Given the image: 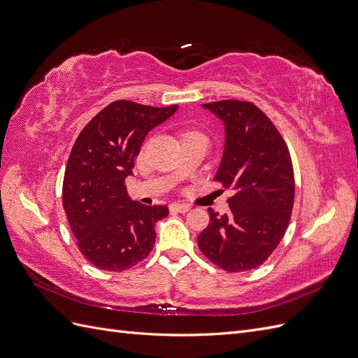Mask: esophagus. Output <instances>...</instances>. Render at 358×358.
<instances>
[{
  "label": "esophagus",
  "instance_id": "esophagus-1",
  "mask_svg": "<svg viewBox=\"0 0 358 358\" xmlns=\"http://www.w3.org/2000/svg\"><path fill=\"white\" fill-rule=\"evenodd\" d=\"M171 209H175V210H178L180 213H185V212H188L191 209V206L185 204V203H175V204H171Z\"/></svg>",
  "mask_w": 358,
  "mask_h": 358
}]
</instances>
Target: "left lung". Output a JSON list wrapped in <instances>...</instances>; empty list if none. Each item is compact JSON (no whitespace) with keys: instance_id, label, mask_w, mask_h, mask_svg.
Listing matches in <instances>:
<instances>
[{"instance_id":"8db88e82","label":"left lung","mask_w":358,"mask_h":358,"mask_svg":"<svg viewBox=\"0 0 358 358\" xmlns=\"http://www.w3.org/2000/svg\"><path fill=\"white\" fill-rule=\"evenodd\" d=\"M224 122L225 146L215 180L234 194L229 213L209 209L200 251L227 272L263 264L287 231L294 204V171L282 136L249 101L201 104Z\"/></svg>"}]
</instances>
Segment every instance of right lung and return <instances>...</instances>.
I'll use <instances>...</instances> for the list:
<instances>
[{
    "label": "right lung",
    "instance_id": "right-lung-1",
    "mask_svg": "<svg viewBox=\"0 0 358 358\" xmlns=\"http://www.w3.org/2000/svg\"><path fill=\"white\" fill-rule=\"evenodd\" d=\"M128 100L110 103L82 129L67 161L62 206L83 257L109 272L145 259L155 243V222L167 206H146L128 197L125 179L150 129L178 110Z\"/></svg>",
    "mask_w": 358,
    "mask_h": 358
}]
</instances>
